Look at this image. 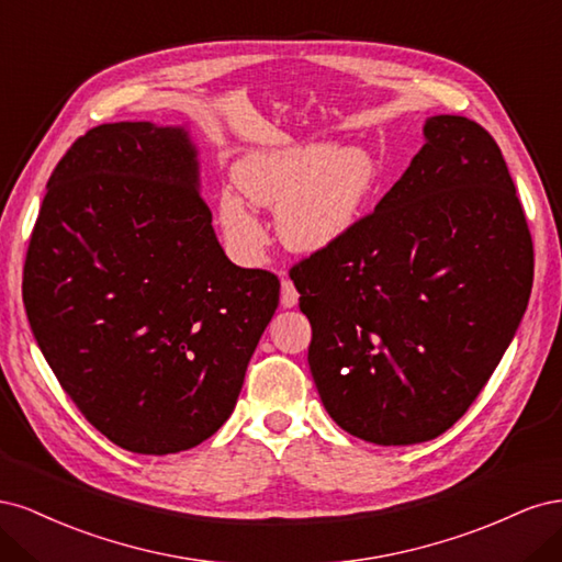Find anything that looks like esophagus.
I'll return each instance as SVG.
<instances>
[{
    "label": "esophagus",
    "mask_w": 562,
    "mask_h": 562,
    "mask_svg": "<svg viewBox=\"0 0 562 562\" xmlns=\"http://www.w3.org/2000/svg\"><path fill=\"white\" fill-rule=\"evenodd\" d=\"M297 300H300V293L295 291V285H293V281L291 279H283L281 281V304L285 310H293L295 304H297Z\"/></svg>",
    "instance_id": "obj_1"
}]
</instances>
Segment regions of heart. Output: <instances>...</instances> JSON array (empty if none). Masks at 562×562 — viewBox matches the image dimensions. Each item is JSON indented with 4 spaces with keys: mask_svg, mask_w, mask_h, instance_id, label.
I'll return each mask as SVG.
<instances>
[{
    "mask_svg": "<svg viewBox=\"0 0 562 562\" xmlns=\"http://www.w3.org/2000/svg\"><path fill=\"white\" fill-rule=\"evenodd\" d=\"M232 176L255 206L277 211V232L288 250L314 255L347 239L361 223L378 164L356 145L304 143L248 151ZM243 198L234 190L217 194V227L236 260L258 265L267 232Z\"/></svg>",
    "mask_w": 562,
    "mask_h": 562,
    "instance_id": "b5f03b06",
    "label": "heart"
}]
</instances>
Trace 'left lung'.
Listing matches in <instances>:
<instances>
[{"label": "left lung", "mask_w": 562, "mask_h": 562, "mask_svg": "<svg viewBox=\"0 0 562 562\" xmlns=\"http://www.w3.org/2000/svg\"><path fill=\"white\" fill-rule=\"evenodd\" d=\"M532 277L502 149L467 116H429L375 213L291 269L323 407L375 446L448 431L512 345Z\"/></svg>", "instance_id": "8db88e82"}]
</instances>
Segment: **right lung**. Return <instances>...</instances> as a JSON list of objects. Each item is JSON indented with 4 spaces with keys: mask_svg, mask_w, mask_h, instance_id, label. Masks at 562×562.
Listing matches in <instances>:
<instances>
[{
    "mask_svg": "<svg viewBox=\"0 0 562 562\" xmlns=\"http://www.w3.org/2000/svg\"><path fill=\"white\" fill-rule=\"evenodd\" d=\"M199 190L187 126H95L50 173L27 248L23 302L46 363L138 454L223 427L279 307V279L227 258Z\"/></svg>",
    "mask_w": 562,
    "mask_h": 562,
    "instance_id": "add662e5",
    "label": "right lung"
}]
</instances>
